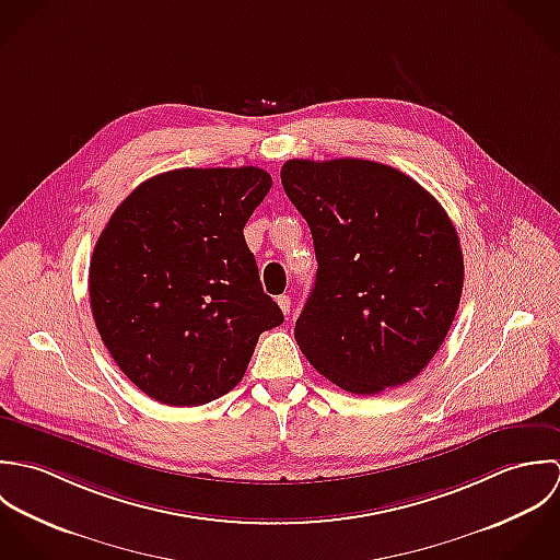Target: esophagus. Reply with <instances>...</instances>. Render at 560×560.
Masks as SVG:
<instances>
[{"instance_id":"1","label":"esophagus","mask_w":560,"mask_h":560,"mask_svg":"<svg viewBox=\"0 0 560 560\" xmlns=\"http://www.w3.org/2000/svg\"><path fill=\"white\" fill-rule=\"evenodd\" d=\"M277 303H279V307H281V312L288 316L290 314V307H292V301H290V296H285V294H281L279 299H277Z\"/></svg>"}]
</instances>
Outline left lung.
<instances>
[{
  "label": "left lung",
  "mask_w": 560,
  "mask_h": 560,
  "mask_svg": "<svg viewBox=\"0 0 560 560\" xmlns=\"http://www.w3.org/2000/svg\"><path fill=\"white\" fill-rule=\"evenodd\" d=\"M281 184L318 259L294 327L303 354L350 394L409 383L444 343L463 292L446 210L409 175L370 160H288Z\"/></svg>",
  "instance_id": "8db88e82"
}]
</instances>
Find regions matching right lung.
I'll return each instance as SVG.
<instances>
[{
  "label": "right lung",
  "mask_w": 560,
  "mask_h": 560,
  "mask_svg": "<svg viewBox=\"0 0 560 560\" xmlns=\"http://www.w3.org/2000/svg\"><path fill=\"white\" fill-rule=\"evenodd\" d=\"M270 186L257 166L168 171L142 182L102 231L89 270L93 318L149 398L168 407L221 398L259 336L283 323L244 240Z\"/></svg>",
  "instance_id": "right-lung-1"
}]
</instances>
